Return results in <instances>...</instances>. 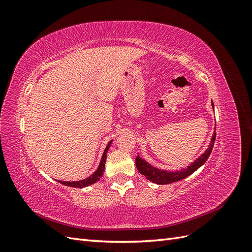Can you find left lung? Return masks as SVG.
<instances>
[{
  "label": "left lung",
  "mask_w": 252,
  "mask_h": 252,
  "mask_svg": "<svg viewBox=\"0 0 252 252\" xmlns=\"http://www.w3.org/2000/svg\"><path fill=\"white\" fill-rule=\"evenodd\" d=\"M212 106H213V103H212ZM215 141H216V132L212 135V139L209 144L208 149L206 150L199 158H196L191 165L188 166L185 169L177 170V171L161 170V169L156 168V167H154V166H151L146 161L142 159L140 157H136V158H135L136 168H138V170L141 174L145 175V177H146L149 181L157 183V184H159V185L170 184V183L181 181L183 179L187 178L188 175L193 173L196 169H199L200 167L206 161H207V158H209L211 151H212L213 145H215Z\"/></svg>",
  "instance_id": "left-lung-1"
}]
</instances>
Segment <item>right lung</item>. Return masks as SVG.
<instances>
[{"label": "right lung", "instance_id": "obj_1", "mask_svg": "<svg viewBox=\"0 0 252 252\" xmlns=\"http://www.w3.org/2000/svg\"><path fill=\"white\" fill-rule=\"evenodd\" d=\"M111 142L112 141H110L107 146H106L105 151L103 154V157H102V159H101V163H100V165H98V168L96 169V171L93 175H90V177L87 178V179H84V180L77 181V182H63V181H58V182L61 183V184H63V185L69 186V187H75V188H83V187H86V186L94 184V183L100 180L101 177L103 175V172H104V169H105L106 158H107V151L110 147Z\"/></svg>", "mask_w": 252, "mask_h": 252}]
</instances>
